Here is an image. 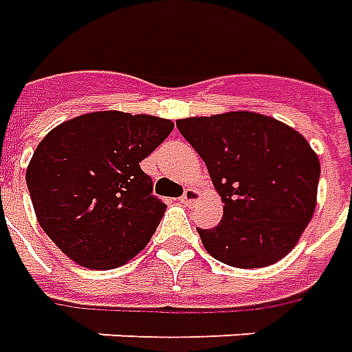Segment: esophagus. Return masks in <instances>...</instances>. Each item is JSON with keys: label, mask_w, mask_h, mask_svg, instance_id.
Here are the masks:
<instances>
[{"label": "esophagus", "mask_w": 352, "mask_h": 352, "mask_svg": "<svg viewBox=\"0 0 352 352\" xmlns=\"http://www.w3.org/2000/svg\"><path fill=\"white\" fill-rule=\"evenodd\" d=\"M196 200H200V192L196 188H186L183 196H181V201H183L184 206H190Z\"/></svg>", "instance_id": "obj_1"}]
</instances>
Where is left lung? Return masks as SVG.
I'll return each mask as SVG.
<instances>
[{
	"mask_svg": "<svg viewBox=\"0 0 352 352\" xmlns=\"http://www.w3.org/2000/svg\"><path fill=\"white\" fill-rule=\"evenodd\" d=\"M177 127L225 201L206 252L238 269L269 267L296 248L316 208L320 162L294 127L257 112L184 118Z\"/></svg>",
	"mask_w": 352,
	"mask_h": 352,
	"instance_id": "left-lung-1",
	"label": "left lung"
}]
</instances>
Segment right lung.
<instances>
[{"instance_id":"right-lung-1","label":"right lung","mask_w":352,"mask_h":352,"mask_svg":"<svg viewBox=\"0 0 352 352\" xmlns=\"http://www.w3.org/2000/svg\"><path fill=\"white\" fill-rule=\"evenodd\" d=\"M171 120L99 110L49 131L26 169L34 211L60 252L85 269H116L144 250L166 204L152 194L142 160Z\"/></svg>"}]
</instances>
